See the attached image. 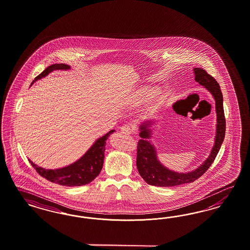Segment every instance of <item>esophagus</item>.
I'll list each match as a JSON object with an SVG mask.
<instances>
[{"label":"esophagus","mask_w":250,"mask_h":250,"mask_svg":"<svg viewBox=\"0 0 250 250\" xmlns=\"http://www.w3.org/2000/svg\"><path fill=\"white\" fill-rule=\"evenodd\" d=\"M121 131L125 134H130L132 132V128L131 126H129L128 124H124L121 127Z\"/></svg>","instance_id":"esophagus-1"}]
</instances>
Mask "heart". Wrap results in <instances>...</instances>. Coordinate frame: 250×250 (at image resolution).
I'll return each instance as SVG.
<instances>
[{
    "label": "heart",
    "mask_w": 250,
    "mask_h": 250,
    "mask_svg": "<svg viewBox=\"0 0 250 250\" xmlns=\"http://www.w3.org/2000/svg\"><path fill=\"white\" fill-rule=\"evenodd\" d=\"M153 94V92L152 91H146V92H145V97H150L151 95Z\"/></svg>",
    "instance_id": "heart-1"
}]
</instances>
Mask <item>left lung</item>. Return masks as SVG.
<instances>
[{"label": "left lung", "mask_w": 250, "mask_h": 250, "mask_svg": "<svg viewBox=\"0 0 250 250\" xmlns=\"http://www.w3.org/2000/svg\"><path fill=\"white\" fill-rule=\"evenodd\" d=\"M195 74V82L207 88L212 93L216 101V112H217V134L215 138V145L211 150V154L201 166L192 172L178 173L168 170L162 166L157 160L155 147L148 142L146 139L150 137V131L147 129L148 124L141 126L140 139L137 144V158L136 166L139 173L148 185L170 187L176 185H185L193 183L209 168L213 161L217 157L220 148L222 146L223 139L225 136L226 121L223 110V99L221 87L217 81L211 75L199 67L194 69Z\"/></svg>", "instance_id": "obj_1"}]
</instances>
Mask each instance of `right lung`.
Listing matches in <instances>:
<instances>
[{"label": "right lung", "instance_id": "obj_1", "mask_svg": "<svg viewBox=\"0 0 250 250\" xmlns=\"http://www.w3.org/2000/svg\"><path fill=\"white\" fill-rule=\"evenodd\" d=\"M69 68L70 66L65 64H55L50 65L35 78L33 83L37 80L42 79V77H45L48 73H50L53 70ZM112 132H114V129L107 132L101 138L98 139L93 144V146L87 151V153L83 157L69 166L57 169H45L35 165L30 160L29 163L36 169V171L40 175L45 178L49 182L64 186H81L88 185L99 175L102 169L104 158V148L106 144L105 141Z\"/></svg>", "mask_w": 250, "mask_h": 250}]
</instances>
